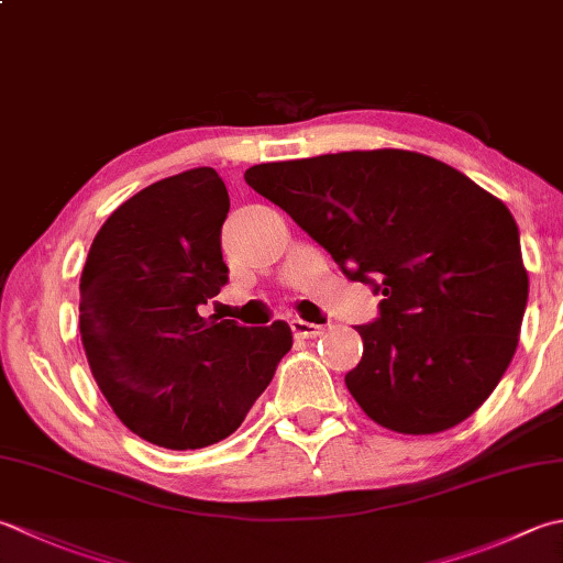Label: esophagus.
<instances>
[{
  "instance_id": "esophagus-1",
  "label": "esophagus",
  "mask_w": 563,
  "mask_h": 563,
  "mask_svg": "<svg viewBox=\"0 0 563 563\" xmlns=\"http://www.w3.org/2000/svg\"><path fill=\"white\" fill-rule=\"evenodd\" d=\"M290 327H292L295 336H300V339H314V336H319V334L324 332V327H322V324L305 322V319H292Z\"/></svg>"
}]
</instances>
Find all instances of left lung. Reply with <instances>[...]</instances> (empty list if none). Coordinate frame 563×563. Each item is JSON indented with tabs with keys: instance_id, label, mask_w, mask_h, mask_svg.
I'll return each mask as SVG.
<instances>
[{
	"instance_id": "left-lung-1",
	"label": "left lung",
	"mask_w": 563,
	"mask_h": 563,
	"mask_svg": "<svg viewBox=\"0 0 563 563\" xmlns=\"http://www.w3.org/2000/svg\"><path fill=\"white\" fill-rule=\"evenodd\" d=\"M244 180L383 295L356 327L346 388L402 434L464 422L500 383L530 280L510 209L451 165L412 151H346L261 163Z\"/></svg>"
}]
</instances>
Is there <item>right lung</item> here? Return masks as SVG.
<instances>
[{"mask_svg": "<svg viewBox=\"0 0 563 563\" xmlns=\"http://www.w3.org/2000/svg\"><path fill=\"white\" fill-rule=\"evenodd\" d=\"M227 214L217 170H185L117 207L87 253V363L119 420L156 446L202 449L234 434L292 349L285 322L246 329L200 314L229 283Z\"/></svg>", "mask_w": 563, "mask_h": 563, "instance_id": "right-lung-1", "label": "right lung"}]
</instances>
